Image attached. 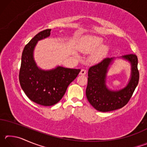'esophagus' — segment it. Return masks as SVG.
Segmentation results:
<instances>
[{
	"label": "esophagus",
	"mask_w": 147,
	"mask_h": 147,
	"mask_svg": "<svg viewBox=\"0 0 147 147\" xmlns=\"http://www.w3.org/2000/svg\"><path fill=\"white\" fill-rule=\"evenodd\" d=\"M86 73H87V71H86V69H82V70H81V71H80V74H82V75H84V74H86Z\"/></svg>",
	"instance_id": "obj_1"
}]
</instances>
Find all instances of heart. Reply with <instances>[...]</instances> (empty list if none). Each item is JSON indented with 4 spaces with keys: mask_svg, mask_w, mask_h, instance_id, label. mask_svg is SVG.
Here are the masks:
<instances>
[{
    "mask_svg": "<svg viewBox=\"0 0 147 147\" xmlns=\"http://www.w3.org/2000/svg\"><path fill=\"white\" fill-rule=\"evenodd\" d=\"M102 43V39L100 38L95 36L89 37L84 41L80 47V50L85 53H91V52H93L97 49L101 45ZM108 51V49L106 46L102 45L96 50L93 55L91 56V60L92 61H100L104 57L106 56Z\"/></svg>",
    "mask_w": 147,
    "mask_h": 147,
    "instance_id": "1",
    "label": "heart"
}]
</instances>
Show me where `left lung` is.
Segmentation results:
<instances>
[{"mask_svg":"<svg viewBox=\"0 0 147 147\" xmlns=\"http://www.w3.org/2000/svg\"><path fill=\"white\" fill-rule=\"evenodd\" d=\"M123 58L131 64V76L127 86L118 91L109 90L106 86L108 67L113 58H104L89 69L86 94L89 102L96 110L107 112L123 108L130 100L138 86L139 80L138 56L129 54Z\"/></svg>","mask_w":147,"mask_h":147,"instance_id":"8db88e82","label":"left lung"}]
</instances>
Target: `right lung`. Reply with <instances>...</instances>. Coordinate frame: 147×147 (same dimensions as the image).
I'll return each instance as SVG.
<instances>
[{
	"mask_svg": "<svg viewBox=\"0 0 147 147\" xmlns=\"http://www.w3.org/2000/svg\"><path fill=\"white\" fill-rule=\"evenodd\" d=\"M51 31V29H46L39 32L26 45L19 74L20 85L26 95L32 101L44 106L58 103L81 71L63 67L43 71L37 67L33 58L34 49L38 41L50 36Z\"/></svg>",
	"mask_w": 147,
	"mask_h": 147,
	"instance_id": "add662e5",
	"label": "right lung"
}]
</instances>
